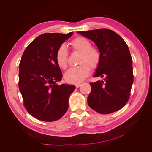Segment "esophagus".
<instances>
[{
    "instance_id": "1",
    "label": "esophagus",
    "mask_w": 152,
    "mask_h": 152,
    "mask_svg": "<svg viewBox=\"0 0 152 152\" xmlns=\"http://www.w3.org/2000/svg\"><path fill=\"white\" fill-rule=\"evenodd\" d=\"M75 87H77V88H78V87H80V83H79V84H75Z\"/></svg>"
}]
</instances>
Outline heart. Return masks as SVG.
I'll return each instance as SVG.
<instances>
[{
  "label": "heart",
  "instance_id": "b5f03b06",
  "mask_svg": "<svg viewBox=\"0 0 152 152\" xmlns=\"http://www.w3.org/2000/svg\"><path fill=\"white\" fill-rule=\"evenodd\" d=\"M70 45L73 49L80 52L78 62L80 65L69 69L65 74V79L69 83H79L89 75V66L92 68H96L98 66L101 54L98 49L91 46L90 41L85 37H79L75 38L72 40ZM68 55L66 45H61L56 53V61L58 65L64 70L68 66Z\"/></svg>",
  "mask_w": 152,
  "mask_h": 152
}]
</instances>
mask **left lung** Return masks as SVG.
<instances>
[{"label":"left lung","mask_w":152,"mask_h":152,"mask_svg":"<svg viewBox=\"0 0 152 152\" xmlns=\"http://www.w3.org/2000/svg\"><path fill=\"white\" fill-rule=\"evenodd\" d=\"M77 33L97 45L101 59L94 77H105L103 80L90 83L89 106L101 114L121 109L129 98L133 83L132 60L127 44L120 35L107 28Z\"/></svg>","instance_id":"1"}]
</instances>
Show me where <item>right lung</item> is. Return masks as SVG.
<instances>
[{"instance_id":"1","label":"right lung","mask_w":152,"mask_h":152,"mask_svg":"<svg viewBox=\"0 0 152 152\" xmlns=\"http://www.w3.org/2000/svg\"><path fill=\"white\" fill-rule=\"evenodd\" d=\"M46 33L27 46L20 63L19 89L25 107L38 120H59L68 108V99L75 90L72 85H58L63 75L56 61L59 47L72 35Z\"/></svg>"}]
</instances>
